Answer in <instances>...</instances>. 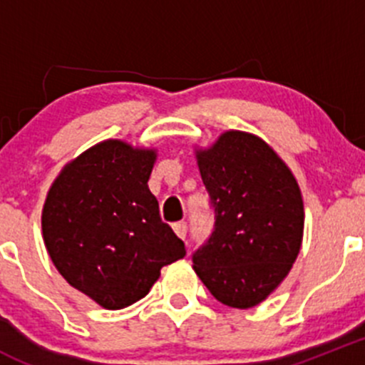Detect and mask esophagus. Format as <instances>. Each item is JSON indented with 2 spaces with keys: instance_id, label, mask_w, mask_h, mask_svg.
<instances>
[{
  "instance_id": "1",
  "label": "esophagus",
  "mask_w": 365,
  "mask_h": 365,
  "mask_svg": "<svg viewBox=\"0 0 365 365\" xmlns=\"http://www.w3.org/2000/svg\"><path fill=\"white\" fill-rule=\"evenodd\" d=\"M173 230H175V233L178 235L182 240H185L187 238V222H175L173 224Z\"/></svg>"
}]
</instances>
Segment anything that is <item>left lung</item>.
Masks as SVG:
<instances>
[{
  "mask_svg": "<svg viewBox=\"0 0 365 365\" xmlns=\"http://www.w3.org/2000/svg\"><path fill=\"white\" fill-rule=\"evenodd\" d=\"M213 227L192 252L194 270L220 304L249 309L292 270L304 205L292 171L259 138L231 130L197 152Z\"/></svg>",
  "mask_w": 365,
  "mask_h": 365,
  "instance_id": "1",
  "label": "left lung"
}]
</instances>
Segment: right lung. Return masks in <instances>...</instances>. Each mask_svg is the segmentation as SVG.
Wrapping results in <instances>:
<instances>
[{
	"label": "right lung",
	"mask_w": 365,
	"mask_h": 365,
	"mask_svg": "<svg viewBox=\"0 0 365 365\" xmlns=\"http://www.w3.org/2000/svg\"><path fill=\"white\" fill-rule=\"evenodd\" d=\"M155 153L104 141L70 162L43 205L47 252L65 281L106 309L148 295L160 268L185 256L148 189Z\"/></svg>",
	"instance_id": "right-lung-1"
}]
</instances>
